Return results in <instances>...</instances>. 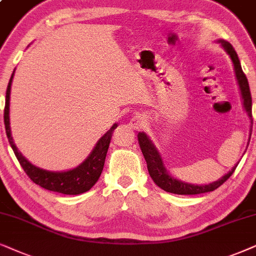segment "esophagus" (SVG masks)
<instances>
[{
    "instance_id": "esophagus-1",
    "label": "esophagus",
    "mask_w": 256,
    "mask_h": 256,
    "mask_svg": "<svg viewBox=\"0 0 256 256\" xmlns=\"http://www.w3.org/2000/svg\"><path fill=\"white\" fill-rule=\"evenodd\" d=\"M130 126L132 128H136V130H138V128H145L146 126L145 117H142V116H140V114L136 116V117L130 122Z\"/></svg>"
}]
</instances>
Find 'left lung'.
<instances>
[{"label":"left lung","instance_id":"left-lung-1","mask_svg":"<svg viewBox=\"0 0 256 256\" xmlns=\"http://www.w3.org/2000/svg\"><path fill=\"white\" fill-rule=\"evenodd\" d=\"M218 43L221 44V46L224 48V50L226 51L228 56L230 57L232 63L234 66V72L235 77H236L238 85H239L241 98H242V105L244 111L250 118L252 124H253V117H252V96H250V85H248V80L246 74H244L242 68H241L239 57L238 54L235 52L234 48L232 46L230 43L226 42L224 40H219ZM252 130V128H250ZM138 140L139 145H140L142 152L144 154V158L148 164V170L150 176L156 186H159L160 188L166 190V192L173 193V194H180V196H192V194H200V193H207L212 192V190H216L218 187H220L230 176L233 174V172L236 168V165L230 170L227 174L221 176L219 180L213 182L207 185H194V184L185 182L182 180L176 179L174 176H172L170 173L166 171L165 166H164L162 158L158 152V150L154 146V144L151 142V139L148 137V134L144 132H139L138 134Z\"/></svg>","mask_w":256,"mask_h":256}]
</instances>
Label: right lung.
<instances>
[{"instance_id":"add662e5","label":"right lung","mask_w":256,"mask_h":256,"mask_svg":"<svg viewBox=\"0 0 256 256\" xmlns=\"http://www.w3.org/2000/svg\"><path fill=\"white\" fill-rule=\"evenodd\" d=\"M14 74H15V70H14L12 77H10L8 88H6V92L4 125H6V134L10 142V146H12V151L15 153L18 162L21 164L22 168L24 170L26 176H28L34 182L46 190H52V192H58L62 194H70V196H76V194L88 192V190L97 182V180L100 179L102 171H103V168H104L105 156H106L112 134H114V128H117L118 125L117 124L112 125L110 130H108L106 134H105L103 137L97 142L96 146H94L88 158L85 159L83 162L80 164L77 168H74L72 170H68V171H62V172L48 171V170L37 168V166L32 165V162H28V159H26L22 153L17 150L16 145L14 144V140L12 137L9 106H10V91H12Z\"/></svg>"}]
</instances>
